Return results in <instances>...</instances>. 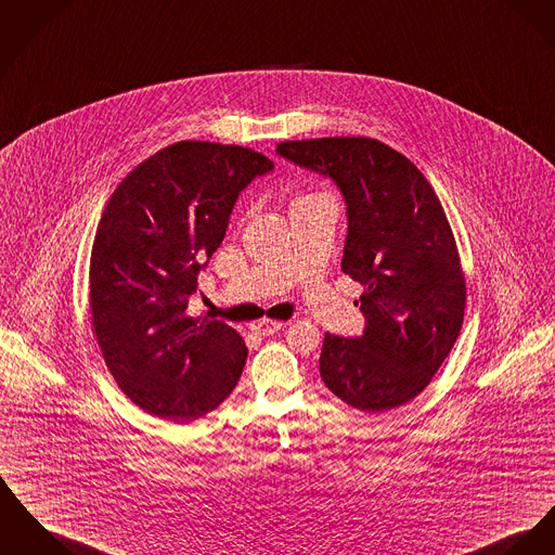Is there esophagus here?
Returning a JSON list of instances; mask_svg holds the SVG:
<instances>
[{"mask_svg": "<svg viewBox=\"0 0 555 555\" xmlns=\"http://www.w3.org/2000/svg\"><path fill=\"white\" fill-rule=\"evenodd\" d=\"M255 333L260 336H269V334L278 333L284 328V322H278V320H260L257 324L250 326Z\"/></svg>", "mask_w": 555, "mask_h": 555, "instance_id": "esophagus-1", "label": "esophagus"}]
</instances>
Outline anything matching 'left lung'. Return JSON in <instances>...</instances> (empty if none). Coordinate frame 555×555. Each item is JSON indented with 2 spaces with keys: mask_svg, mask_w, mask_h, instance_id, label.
<instances>
[{
  "mask_svg": "<svg viewBox=\"0 0 555 555\" xmlns=\"http://www.w3.org/2000/svg\"><path fill=\"white\" fill-rule=\"evenodd\" d=\"M278 155L333 179L347 206L343 273L364 286L362 336L326 333L320 374L345 404L385 412L416 398L461 333L465 275L436 191L380 141H286Z\"/></svg>",
  "mask_w": 555,
  "mask_h": 555,
  "instance_id": "1",
  "label": "left lung"
}]
</instances>
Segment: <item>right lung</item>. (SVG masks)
<instances>
[{
	"instance_id": "add662e5",
	"label": "right lung",
	"mask_w": 555,
	"mask_h": 555,
	"mask_svg": "<svg viewBox=\"0 0 555 555\" xmlns=\"http://www.w3.org/2000/svg\"><path fill=\"white\" fill-rule=\"evenodd\" d=\"M273 170L262 153L181 141L113 191L90 257V313L119 389L149 414L189 423L235 389L248 349L219 320L186 313L240 193Z\"/></svg>"
}]
</instances>
